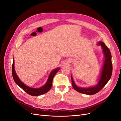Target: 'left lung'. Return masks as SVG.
<instances>
[{"instance_id":"8db88e82","label":"left lung","mask_w":121,"mask_h":121,"mask_svg":"<svg viewBox=\"0 0 121 121\" xmlns=\"http://www.w3.org/2000/svg\"><path fill=\"white\" fill-rule=\"evenodd\" d=\"M98 45H100L103 49L105 60L101 71V76L98 84L94 87L90 88H81L75 85L72 76V83L73 87L76 91L86 95H94L98 93L104 87L111 78L112 73V64L111 61V54L109 49L103 42H99Z\"/></svg>"}]
</instances>
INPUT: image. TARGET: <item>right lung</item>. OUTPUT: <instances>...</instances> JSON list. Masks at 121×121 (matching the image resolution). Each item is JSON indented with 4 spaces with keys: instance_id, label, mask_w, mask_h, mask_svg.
Listing matches in <instances>:
<instances>
[{
    "instance_id": "1",
    "label": "right lung",
    "mask_w": 121,
    "mask_h": 121,
    "mask_svg": "<svg viewBox=\"0 0 121 121\" xmlns=\"http://www.w3.org/2000/svg\"><path fill=\"white\" fill-rule=\"evenodd\" d=\"M60 68L56 69L53 70L50 73L48 78L47 83L44 84L42 87L39 88H30L28 86L25 85L24 83L20 80L18 77L17 76L14 68V59H13V65H12V75L13 79L16 82V83L20 86L22 90H23L25 92L27 93L28 94L33 96H40V95H43L47 93L52 88V80L54 75L59 70Z\"/></svg>"
}]
</instances>
